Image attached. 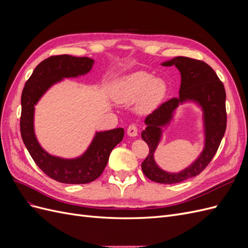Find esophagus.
<instances>
[{"mask_svg": "<svg viewBox=\"0 0 248 248\" xmlns=\"http://www.w3.org/2000/svg\"><path fill=\"white\" fill-rule=\"evenodd\" d=\"M127 134L129 137H137L138 136V126L137 124H130L127 127Z\"/></svg>", "mask_w": 248, "mask_h": 248, "instance_id": "esophagus-1", "label": "esophagus"}]
</instances>
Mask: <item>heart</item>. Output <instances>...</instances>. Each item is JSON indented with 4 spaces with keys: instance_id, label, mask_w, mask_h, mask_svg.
<instances>
[{
    "instance_id": "heart-1",
    "label": "heart",
    "mask_w": 248,
    "mask_h": 248,
    "mask_svg": "<svg viewBox=\"0 0 248 248\" xmlns=\"http://www.w3.org/2000/svg\"><path fill=\"white\" fill-rule=\"evenodd\" d=\"M167 84L151 73L139 71L129 74L118 82L114 96L119 102H133L139 99L138 108L149 112L156 108L167 94Z\"/></svg>"
}]
</instances>
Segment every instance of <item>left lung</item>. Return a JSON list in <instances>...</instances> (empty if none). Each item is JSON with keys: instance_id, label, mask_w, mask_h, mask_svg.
Instances as JSON below:
<instances>
[{"instance_id": "8db88e82", "label": "left lung", "mask_w": 248, "mask_h": 248, "mask_svg": "<svg viewBox=\"0 0 248 248\" xmlns=\"http://www.w3.org/2000/svg\"><path fill=\"white\" fill-rule=\"evenodd\" d=\"M162 65L177 67L181 73V86L178 98L163 102L145 120L147 127L141 132V139L149 146V154L141 163V170L145 176L154 182L174 184L200 175L218 150L227 128L226 90L215 71L201 60L176 57ZM185 100L197 101L204 110L205 148L189 168L177 174H170L156 167L154 161V152L160 140V127L169 123L172 111L179 103Z\"/></svg>"}]
</instances>
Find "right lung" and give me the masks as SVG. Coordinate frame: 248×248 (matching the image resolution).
Wrapping results in <instances>:
<instances>
[{
    "instance_id": "1",
    "label": "right lung",
    "mask_w": 248,
    "mask_h": 248,
    "mask_svg": "<svg viewBox=\"0 0 248 248\" xmlns=\"http://www.w3.org/2000/svg\"><path fill=\"white\" fill-rule=\"evenodd\" d=\"M94 61L87 57L51 56L37 65L21 94L20 133L28 151L49 178L66 184H86L98 178L107 167L111 150L123 140L124 129L97 132L86 153L77 159L51 156L40 147L34 134V106L44 92L63 78H76L91 70Z\"/></svg>"
}]
</instances>
